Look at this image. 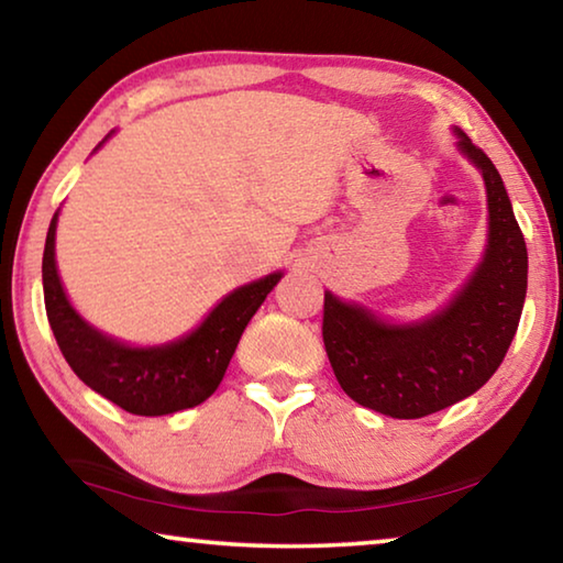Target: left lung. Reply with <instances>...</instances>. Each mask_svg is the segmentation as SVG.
Here are the masks:
<instances>
[{
	"mask_svg": "<svg viewBox=\"0 0 563 563\" xmlns=\"http://www.w3.org/2000/svg\"><path fill=\"white\" fill-rule=\"evenodd\" d=\"M456 151L487 188V245L440 310L393 320L325 290L322 340L345 395L395 419H417L474 395L497 373L527 298V243L497 166L464 131Z\"/></svg>",
	"mask_w": 563,
	"mask_h": 563,
	"instance_id": "8db88e82",
	"label": "left lung"
}]
</instances>
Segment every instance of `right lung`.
I'll list each match as a JSON object with an SVG mask.
<instances>
[{
  "label": "right lung",
  "mask_w": 563,
  "mask_h": 563,
  "mask_svg": "<svg viewBox=\"0 0 563 563\" xmlns=\"http://www.w3.org/2000/svg\"><path fill=\"white\" fill-rule=\"evenodd\" d=\"M56 225L59 211L49 223L42 258L44 305L56 345L84 385L141 417H164L206 402L221 385L245 325L285 275L275 271L223 295L186 335L161 345H131L91 325L71 305L56 268Z\"/></svg>",
  "instance_id": "obj_1"
}]
</instances>
